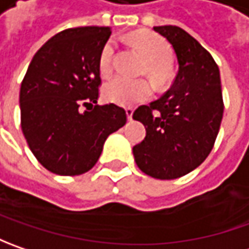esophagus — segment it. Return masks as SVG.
<instances>
[{
	"label": "esophagus",
	"instance_id": "34e87169",
	"mask_svg": "<svg viewBox=\"0 0 249 249\" xmlns=\"http://www.w3.org/2000/svg\"><path fill=\"white\" fill-rule=\"evenodd\" d=\"M133 112H134L133 108H127V109H126V115H127V119L129 120L133 119Z\"/></svg>",
	"mask_w": 249,
	"mask_h": 249
}]
</instances>
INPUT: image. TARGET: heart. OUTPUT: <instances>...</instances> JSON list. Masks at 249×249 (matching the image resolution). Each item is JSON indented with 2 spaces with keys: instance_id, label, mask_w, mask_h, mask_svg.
Instances as JSON below:
<instances>
[{
  "instance_id": "b5f03b06",
  "label": "heart",
  "mask_w": 249,
  "mask_h": 249,
  "mask_svg": "<svg viewBox=\"0 0 249 249\" xmlns=\"http://www.w3.org/2000/svg\"><path fill=\"white\" fill-rule=\"evenodd\" d=\"M130 41L139 47L148 59L147 71L155 77L160 80L169 65L172 62V51L167 43L160 38L159 36L149 32H136L130 34ZM113 56H115V43L108 41L104 45L100 55V71L102 74H108L113 68ZM151 86L147 80H134L126 76H115L109 82L104 86V98L109 102L130 107L137 102L145 101L151 95Z\"/></svg>"
}]
</instances>
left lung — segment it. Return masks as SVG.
<instances>
[{
    "label": "left lung",
    "instance_id": "8db88e82",
    "mask_svg": "<svg viewBox=\"0 0 249 249\" xmlns=\"http://www.w3.org/2000/svg\"><path fill=\"white\" fill-rule=\"evenodd\" d=\"M176 55L178 71L170 89L133 119L145 126V139L133 147L141 172L172 180L193 172L213 148L223 118L219 68L194 37L177 26H155Z\"/></svg>",
    "mask_w": 249,
    "mask_h": 249
}]
</instances>
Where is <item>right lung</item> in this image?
Here are the masks:
<instances>
[{
  "mask_svg": "<svg viewBox=\"0 0 249 249\" xmlns=\"http://www.w3.org/2000/svg\"><path fill=\"white\" fill-rule=\"evenodd\" d=\"M109 36V27L66 29L36 53L24 74L22 131L37 160L55 175L89 172L108 136L126 124L123 108L97 105L100 55Z\"/></svg>",
  "mask_w": 249,
  "mask_h": 249,
  "instance_id": "add662e5",
  "label": "right lung"
}]
</instances>
